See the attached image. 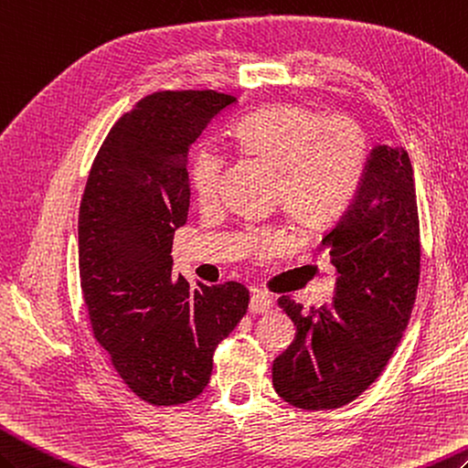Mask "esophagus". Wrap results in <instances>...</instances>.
<instances>
[{
  "mask_svg": "<svg viewBox=\"0 0 468 468\" xmlns=\"http://www.w3.org/2000/svg\"><path fill=\"white\" fill-rule=\"evenodd\" d=\"M272 306H274L272 298L266 294H254L250 298V313L252 314H268L270 310H272Z\"/></svg>",
  "mask_w": 468,
  "mask_h": 468,
  "instance_id": "1",
  "label": "esophagus"
}]
</instances>
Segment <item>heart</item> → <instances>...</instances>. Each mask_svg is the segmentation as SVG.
<instances>
[{"instance_id":"heart-1","label":"heart","mask_w":468,"mask_h":468,"mask_svg":"<svg viewBox=\"0 0 468 468\" xmlns=\"http://www.w3.org/2000/svg\"><path fill=\"white\" fill-rule=\"evenodd\" d=\"M234 140L244 154L274 165L276 198L304 226H320L345 210L367 170V140L356 123L304 103H274L248 113L236 123ZM222 168V154L214 148L192 154L188 176L200 202L216 198ZM248 242L268 258L286 246V234L264 228L252 230Z\"/></svg>"}]
</instances>
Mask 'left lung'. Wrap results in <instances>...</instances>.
Segmentation results:
<instances>
[{
  "label": "left lung",
  "mask_w": 468,
  "mask_h": 468,
  "mask_svg": "<svg viewBox=\"0 0 468 468\" xmlns=\"http://www.w3.org/2000/svg\"><path fill=\"white\" fill-rule=\"evenodd\" d=\"M335 264L332 304L304 313L282 296L296 338L272 365L280 399L304 410L340 409L388 365L417 300L420 228L404 148H372L360 188L322 238Z\"/></svg>",
  "instance_id": "left-lung-1"
}]
</instances>
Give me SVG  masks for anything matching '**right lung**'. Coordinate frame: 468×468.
Segmentation results:
<instances>
[{"label":"right lung","mask_w":468,"mask_h":468,"mask_svg":"<svg viewBox=\"0 0 468 468\" xmlns=\"http://www.w3.org/2000/svg\"><path fill=\"white\" fill-rule=\"evenodd\" d=\"M232 103L214 90L150 93L113 123L81 196L80 280L93 338L154 407L198 397L250 300L240 282L172 276L174 232L190 207L188 150Z\"/></svg>","instance_id":"right-lung-1"}]
</instances>
